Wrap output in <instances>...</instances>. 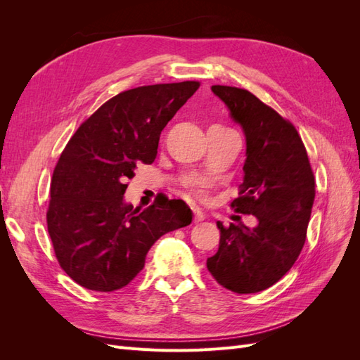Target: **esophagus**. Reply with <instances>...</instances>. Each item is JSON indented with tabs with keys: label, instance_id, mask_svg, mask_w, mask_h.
I'll use <instances>...</instances> for the list:
<instances>
[{
	"label": "esophagus",
	"instance_id": "34e87169",
	"mask_svg": "<svg viewBox=\"0 0 360 360\" xmlns=\"http://www.w3.org/2000/svg\"><path fill=\"white\" fill-rule=\"evenodd\" d=\"M193 213H195V217H193L195 224H198V222H201V221H204V219H205V214L202 213V210H201V209H197V207H195V209H193Z\"/></svg>",
	"mask_w": 360,
	"mask_h": 360
}]
</instances>
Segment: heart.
I'll return each instance as SVG.
<instances>
[{
	"label": "heart",
	"instance_id": "1",
	"mask_svg": "<svg viewBox=\"0 0 360 360\" xmlns=\"http://www.w3.org/2000/svg\"><path fill=\"white\" fill-rule=\"evenodd\" d=\"M204 188H205L204 183H198V184H195V186H193V189L197 191V193H200V195L204 193Z\"/></svg>",
	"mask_w": 360,
	"mask_h": 360
}]
</instances>
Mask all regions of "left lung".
I'll list each match as a JSON object with an SVG mask.
<instances>
[{
  "label": "left lung",
  "mask_w": 360,
  "mask_h": 360,
  "mask_svg": "<svg viewBox=\"0 0 360 360\" xmlns=\"http://www.w3.org/2000/svg\"><path fill=\"white\" fill-rule=\"evenodd\" d=\"M212 91L243 129L246 160L238 198L231 207L254 214L258 224L224 226L219 249L207 269L226 290L238 294L263 291L296 263L307 238L315 181L296 127L248 90L213 85Z\"/></svg>",
  "instance_id": "obj_1"
}]
</instances>
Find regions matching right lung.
I'll use <instances>...</instances> for the list:
<instances>
[{
  "label": "right lung",
  "instance_id": "right-lung-1",
  "mask_svg": "<svg viewBox=\"0 0 360 360\" xmlns=\"http://www.w3.org/2000/svg\"><path fill=\"white\" fill-rule=\"evenodd\" d=\"M197 81L138 86L114 96L79 126L51 181L48 233L61 269L81 287L115 291L146 264L159 237L192 222L180 200L143 212L124 201L139 162L156 159L160 132Z\"/></svg>",
  "mask_w": 360,
  "mask_h": 360
}]
</instances>
